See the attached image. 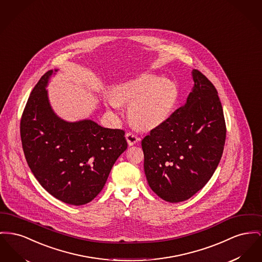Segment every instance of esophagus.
<instances>
[{"label":"esophagus","instance_id":"34e87169","mask_svg":"<svg viewBox=\"0 0 262 262\" xmlns=\"http://www.w3.org/2000/svg\"><path fill=\"white\" fill-rule=\"evenodd\" d=\"M125 139H126V141H127L128 145H134V144H136L137 142H139V137L136 136V135L133 134V133H126Z\"/></svg>","mask_w":262,"mask_h":262}]
</instances>
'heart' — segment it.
Returning <instances> with one entry per match:
<instances>
[{
  "label": "heart",
  "mask_w": 262,
  "mask_h": 262,
  "mask_svg": "<svg viewBox=\"0 0 262 262\" xmlns=\"http://www.w3.org/2000/svg\"><path fill=\"white\" fill-rule=\"evenodd\" d=\"M178 96L174 82L145 73L121 84L108 102L114 108H119L121 102L132 103L128 114L134 123L142 128H154L169 119Z\"/></svg>",
  "instance_id": "b5f03b06"
}]
</instances>
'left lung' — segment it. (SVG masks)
<instances>
[{
    "label": "left lung",
    "instance_id": "left-lung-1",
    "mask_svg": "<svg viewBox=\"0 0 262 262\" xmlns=\"http://www.w3.org/2000/svg\"><path fill=\"white\" fill-rule=\"evenodd\" d=\"M194 87L186 104L141 141L144 173L166 202L188 200L216 169L226 141L223 107L212 82L193 69Z\"/></svg>",
    "mask_w": 262,
    "mask_h": 262
}]
</instances>
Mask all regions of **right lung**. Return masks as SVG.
<instances>
[{
  "mask_svg": "<svg viewBox=\"0 0 262 262\" xmlns=\"http://www.w3.org/2000/svg\"><path fill=\"white\" fill-rule=\"evenodd\" d=\"M56 71H47L31 91L20 121V139L39 184L56 199L80 206L102 191L127 143L122 129L91 120L66 122L53 112L47 87Z\"/></svg>",
  "mask_w": 262,
  "mask_h": 262,
  "instance_id": "1",
  "label": "right lung"
}]
</instances>
